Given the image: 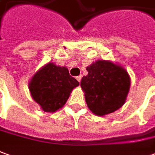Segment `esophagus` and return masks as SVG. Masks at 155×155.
<instances>
[{"instance_id":"34e87169","label":"esophagus","mask_w":155,"mask_h":155,"mask_svg":"<svg viewBox=\"0 0 155 155\" xmlns=\"http://www.w3.org/2000/svg\"><path fill=\"white\" fill-rule=\"evenodd\" d=\"M76 80H77L79 82H81V75H79V76H77V77H76Z\"/></svg>"}]
</instances>
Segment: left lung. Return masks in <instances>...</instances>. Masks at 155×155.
Instances as JSON below:
<instances>
[{
	"mask_svg": "<svg viewBox=\"0 0 155 155\" xmlns=\"http://www.w3.org/2000/svg\"><path fill=\"white\" fill-rule=\"evenodd\" d=\"M81 86L86 102L97 115L113 113L123 106L130 89V77L122 67L112 62L98 60L86 68Z\"/></svg>",
	"mask_w": 155,
	"mask_h": 155,
	"instance_id": "1",
	"label": "left lung"
}]
</instances>
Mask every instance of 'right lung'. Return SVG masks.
Wrapping results in <instances>:
<instances>
[{"label": "right lung", "instance_id": "obj_1", "mask_svg": "<svg viewBox=\"0 0 155 155\" xmlns=\"http://www.w3.org/2000/svg\"><path fill=\"white\" fill-rule=\"evenodd\" d=\"M79 82L65 67L49 63L40 69L29 82L33 99L45 112H55L66 104L70 92Z\"/></svg>", "mask_w": 155, "mask_h": 155}]
</instances>
